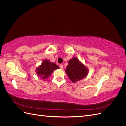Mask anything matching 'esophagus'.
<instances>
[{"label":"esophagus","instance_id":"esophagus-1","mask_svg":"<svg viewBox=\"0 0 126 126\" xmlns=\"http://www.w3.org/2000/svg\"><path fill=\"white\" fill-rule=\"evenodd\" d=\"M59 67H60V68H61V69H63V64H60V66H59Z\"/></svg>","mask_w":126,"mask_h":126}]
</instances>
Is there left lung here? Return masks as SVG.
<instances>
[{
    "instance_id": "8db88e82",
    "label": "left lung",
    "mask_w": 126,
    "mask_h": 126,
    "mask_svg": "<svg viewBox=\"0 0 126 126\" xmlns=\"http://www.w3.org/2000/svg\"><path fill=\"white\" fill-rule=\"evenodd\" d=\"M65 71L70 80L76 82L86 77L89 70L85 65L74 57L68 61Z\"/></svg>"
}]
</instances>
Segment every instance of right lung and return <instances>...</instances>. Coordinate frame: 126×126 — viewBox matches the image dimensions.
Wrapping results in <instances>:
<instances>
[{
  "label": "right lung",
  "mask_w": 126,
  "mask_h": 126,
  "mask_svg": "<svg viewBox=\"0 0 126 126\" xmlns=\"http://www.w3.org/2000/svg\"><path fill=\"white\" fill-rule=\"evenodd\" d=\"M59 67L55 63H51L48 59H45L41 64L36 68V72L42 79H47L55 70Z\"/></svg>",
  "instance_id": "right-lung-1"
}]
</instances>
